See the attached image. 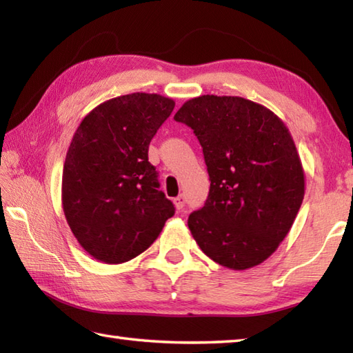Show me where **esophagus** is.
Returning <instances> with one entry per match:
<instances>
[{
  "label": "esophagus",
  "mask_w": 353,
  "mask_h": 353,
  "mask_svg": "<svg viewBox=\"0 0 353 353\" xmlns=\"http://www.w3.org/2000/svg\"><path fill=\"white\" fill-rule=\"evenodd\" d=\"M174 206L177 211H182V209L185 208V197L183 196H179L174 199Z\"/></svg>",
  "instance_id": "1"
}]
</instances>
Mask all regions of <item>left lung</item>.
<instances>
[{"mask_svg":"<svg viewBox=\"0 0 353 353\" xmlns=\"http://www.w3.org/2000/svg\"><path fill=\"white\" fill-rule=\"evenodd\" d=\"M174 119L190 125L209 172L205 206L188 228L208 258L247 270L272 256L305 196V172L288 127L274 112L243 97L201 95Z\"/></svg>","mask_w":353,"mask_h":353,"instance_id":"1","label":"left lung"}]
</instances>
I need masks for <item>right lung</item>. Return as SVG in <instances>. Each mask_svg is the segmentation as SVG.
<instances>
[{
    "mask_svg": "<svg viewBox=\"0 0 353 353\" xmlns=\"http://www.w3.org/2000/svg\"><path fill=\"white\" fill-rule=\"evenodd\" d=\"M174 100L133 92L81 119L65 157L62 206L79 244L97 261L121 264L159 236L174 206L159 191L148 145Z\"/></svg>",
    "mask_w": 353,
    "mask_h": 353,
    "instance_id": "right-lung-1",
    "label": "right lung"
}]
</instances>
